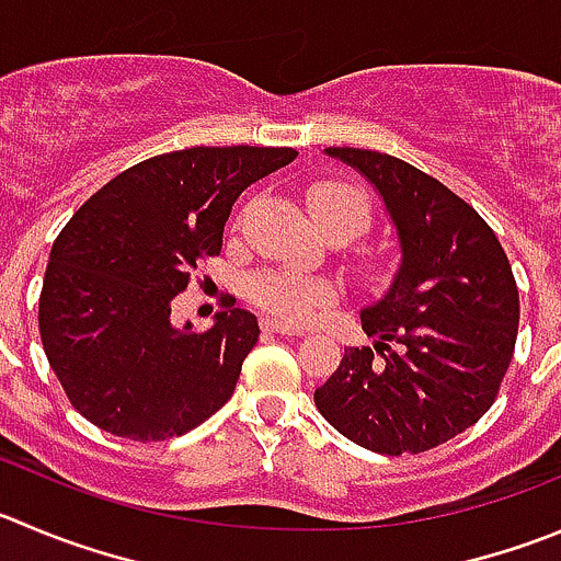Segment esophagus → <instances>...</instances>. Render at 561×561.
Masks as SVG:
<instances>
[{"label": "esophagus", "mask_w": 561, "mask_h": 561, "mask_svg": "<svg viewBox=\"0 0 561 561\" xmlns=\"http://www.w3.org/2000/svg\"><path fill=\"white\" fill-rule=\"evenodd\" d=\"M261 328L266 333H280V335H306V330L295 328V324H286V322H277V319H261Z\"/></svg>", "instance_id": "obj_1"}]
</instances>
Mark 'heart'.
<instances>
[{
	"mask_svg": "<svg viewBox=\"0 0 561 561\" xmlns=\"http://www.w3.org/2000/svg\"><path fill=\"white\" fill-rule=\"evenodd\" d=\"M308 211L319 228L341 226L357 237L369 226V197L357 186L341 184V181H324L308 190ZM248 295L261 308L272 311L275 317L302 322L313 317L317 308L333 300V286L322 277L295 275V272L266 270L250 277Z\"/></svg>",
	"mask_w": 561,
	"mask_h": 561,
	"instance_id": "obj_1",
	"label": "heart"
}]
</instances>
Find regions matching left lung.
Listing matches in <instances>:
<instances>
[{
  "instance_id": "8db88e82",
  "label": "left lung",
  "mask_w": 561,
  "mask_h": 561,
  "mask_svg": "<svg viewBox=\"0 0 561 561\" xmlns=\"http://www.w3.org/2000/svg\"><path fill=\"white\" fill-rule=\"evenodd\" d=\"M380 195L399 244L386 295L360 311L371 346H346L313 391L319 413L377 455H419L477 424L517 339V286L488 222L432 175L364 148H324Z\"/></svg>"
}]
</instances>
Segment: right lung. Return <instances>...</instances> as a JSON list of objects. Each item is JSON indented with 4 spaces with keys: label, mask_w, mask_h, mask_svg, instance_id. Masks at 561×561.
I'll list each match as a JSON object with an SVG mask.
<instances>
[{
    "label": "right lung",
    "mask_w": 561,
    "mask_h": 561,
    "mask_svg": "<svg viewBox=\"0 0 561 561\" xmlns=\"http://www.w3.org/2000/svg\"><path fill=\"white\" fill-rule=\"evenodd\" d=\"M295 148H186L101 186L51 248L37 324L73 408L129 440L195 430L231 399L259 319L228 308L206 333L170 322L190 272L222 250L237 197Z\"/></svg>",
    "instance_id": "1"
}]
</instances>
